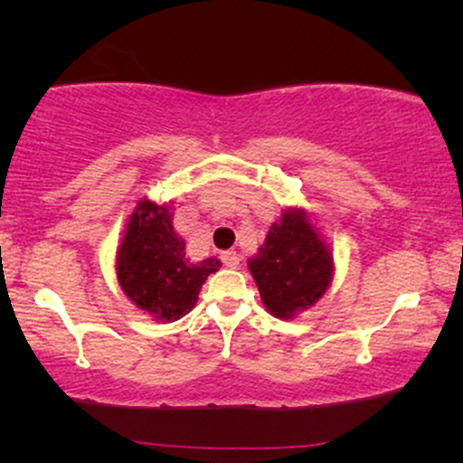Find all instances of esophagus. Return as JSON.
Listing matches in <instances>:
<instances>
[{
	"mask_svg": "<svg viewBox=\"0 0 463 463\" xmlns=\"http://www.w3.org/2000/svg\"><path fill=\"white\" fill-rule=\"evenodd\" d=\"M221 261H223L225 268L233 269L240 265V255L236 250H225V252H221Z\"/></svg>",
	"mask_w": 463,
	"mask_h": 463,
	"instance_id": "obj_1",
	"label": "esophagus"
}]
</instances>
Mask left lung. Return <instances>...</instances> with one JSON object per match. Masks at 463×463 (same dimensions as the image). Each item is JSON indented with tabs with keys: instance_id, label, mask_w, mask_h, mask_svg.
Instances as JSON below:
<instances>
[{
	"instance_id": "left-lung-1",
	"label": "left lung",
	"mask_w": 463,
	"mask_h": 463,
	"mask_svg": "<svg viewBox=\"0 0 463 463\" xmlns=\"http://www.w3.org/2000/svg\"><path fill=\"white\" fill-rule=\"evenodd\" d=\"M333 252L303 208H287L249 259L263 306L282 320L322 299L333 282Z\"/></svg>"
}]
</instances>
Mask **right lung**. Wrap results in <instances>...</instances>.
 Instances as JSON below:
<instances>
[{"label":"right lung","instance_id":"right-lung-1","mask_svg":"<svg viewBox=\"0 0 463 463\" xmlns=\"http://www.w3.org/2000/svg\"><path fill=\"white\" fill-rule=\"evenodd\" d=\"M219 268L214 257L194 263L185 255V240L176 236L170 204L138 202L116 257L119 287L137 307L156 320H179L195 306L202 284Z\"/></svg>","mask_w":463,"mask_h":463}]
</instances>
